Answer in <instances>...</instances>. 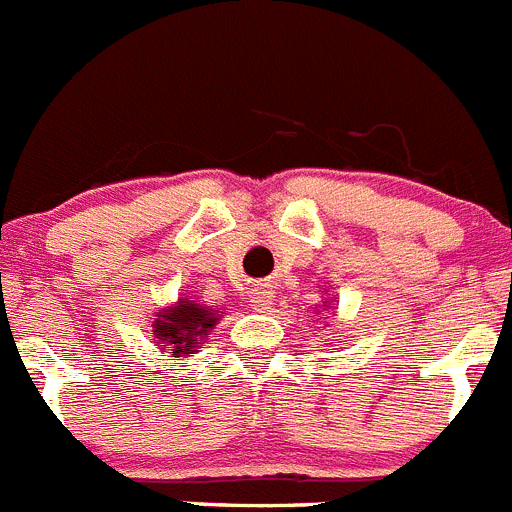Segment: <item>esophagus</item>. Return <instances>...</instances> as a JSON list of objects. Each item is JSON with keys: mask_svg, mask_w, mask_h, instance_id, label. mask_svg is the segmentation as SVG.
<instances>
[{"mask_svg": "<svg viewBox=\"0 0 512 512\" xmlns=\"http://www.w3.org/2000/svg\"><path fill=\"white\" fill-rule=\"evenodd\" d=\"M271 299H274V291H271L269 286H256L251 294V309H256V311L269 309Z\"/></svg>", "mask_w": 512, "mask_h": 512, "instance_id": "34e87169", "label": "esophagus"}]
</instances>
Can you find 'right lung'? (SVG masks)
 <instances>
[{"instance_id": "obj_1", "label": "right lung", "mask_w": 512, "mask_h": 512, "mask_svg": "<svg viewBox=\"0 0 512 512\" xmlns=\"http://www.w3.org/2000/svg\"><path fill=\"white\" fill-rule=\"evenodd\" d=\"M155 316H158L153 321L155 339L160 342V347L170 349V354H175V357L196 354L218 321L216 311L193 304L188 299H178V304L165 306Z\"/></svg>"}]
</instances>
